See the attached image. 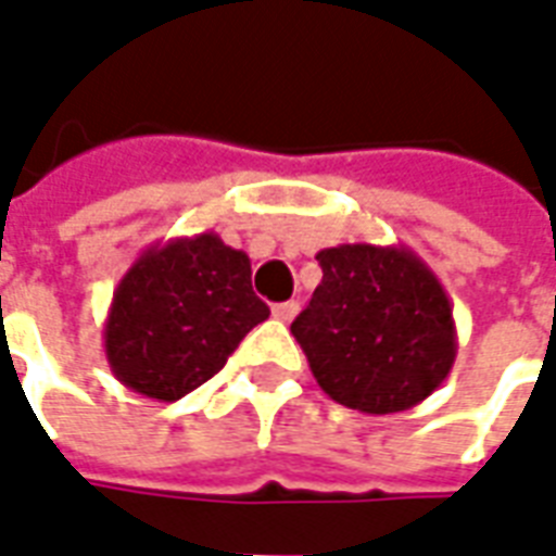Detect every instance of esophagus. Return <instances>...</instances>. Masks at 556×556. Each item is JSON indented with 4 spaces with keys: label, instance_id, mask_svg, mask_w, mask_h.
I'll use <instances>...</instances> for the list:
<instances>
[{
    "label": "esophagus",
    "instance_id": "1",
    "mask_svg": "<svg viewBox=\"0 0 556 556\" xmlns=\"http://www.w3.org/2000/svg\"><path fill=\"white\" fill-rule=\"evenodd\" d=\"M295 311H299V302H278V305H273V317L281 319V323H290L295 317Z\"/></svg>",
    "mask_w": 556,
    "mask_h": 556
}]
</instances>
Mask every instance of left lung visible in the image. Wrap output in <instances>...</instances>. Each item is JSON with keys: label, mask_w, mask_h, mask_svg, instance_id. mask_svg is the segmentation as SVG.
<instances>
[{"label": "left lung", "mask_w": 556, "mask_h": 556, "mask_svg": "<svg viewBox=\"0 0 556 556\" xmlns=\"http://www.w3.org/2000/svg\"><path fill=\"white\" fill-rule=\"evenodd\" d=\"M323 281L290 326L334 403L394 415L424 403L456 362L447 290L406 245L346 242L317 254Z\"/></svg>", "instance_id": "8db88e82"}]
</instances>
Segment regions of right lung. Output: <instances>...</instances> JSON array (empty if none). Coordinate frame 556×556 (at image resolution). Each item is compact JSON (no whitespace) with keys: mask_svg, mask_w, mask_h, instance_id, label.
I'll list each match as a JSON object with an SVG mask.
<instances>
[{"mask_svg":"<svg viewBox=\"0 0 556 556\" xmlns=\"http://www.w3.org/2000/svg\"><path fill=\"white\" fill-rule=\"evenodd\" d=\"M266 317L249 254L206 230L141 251L115 287L103 350L117 382L174 403L213 379Z\"/></svg>","mask_w":556,"mask_h":556,"instance_id":"obj_1","label":"right lung"}]
</instances>
